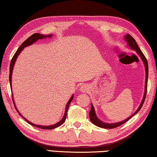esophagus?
I'll list each match as a JSON object with an SVG mask.
<instances>
[{
    "label": "esophagus",
    "mask_w": 157,
    "mask_h": 157,
    "mask_svg": "<svg viewBox=\"0 0 157 157\" xmlns=\"http://www.w3.org/2000/svg\"><path fill=\"white\" fill-rule=\"evenodd\" d=\"M80 89H81V91L82 92H85L88 90V87L86 85H82Z\"/></svg>",
    "instance_id": "34e87169"
}]
</instances>
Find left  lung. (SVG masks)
<instances>
[{
	"label": "left lung",
	"instance_id": "obj_1",
	"mask_svg": "<svg viewBox=\"0 0 157 157\" xmlns=\"http://www.w3.org/2000/svg\"><path fill=\"white\" fill-rule=\"evenodd\" d=\"M125 39L127 41V43H128V45L131 47V49H134V50H136L137 53L139 54V56H140V58L142 59V60L144 62V64H145V71H146V80H145V94H144V97H143V101H142V103L140 104V105L139 106V108H138V110H136V112L135 113H133L132 115H131L130 117H128L126 119V120H124L123 121H121V122H118V123H114V124H107V123H103L101 121L99 120V119L97 118V117L96 115V113H95V110H94V108L93 105H91V110L89 112V117H90V120L92 123L94 124H95L96 126H98V127H101V128H117L118 127V126L122 125L124 123H126V121L128 120H129L131 117L133 115H135L136 113H138V111L140 110L142 107H143V105L144 103V102H145V97H146V94H147V79H148V63H147V59L146 57L144 55L143 52L140 50V49L139 48L138 44H137L135 40V39H134L132 36H131V35L127 34L126 36H125Z\"/></svg>",
	"mask_w": 157,
	"mask_h": 157
}]
</instances>
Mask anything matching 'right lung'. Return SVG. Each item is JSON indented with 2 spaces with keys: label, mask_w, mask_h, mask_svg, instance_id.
Instances as JSON below:
<instances>
[{
  "label": "right lung",
  "mask_w": 157,
  "mask_h": 157,
  "mask_svg": "<svg viewBox=\"0 0 157 157\" xmlns=\"http://www.w3.org/2000/svg\"><path fill=\"white\" fill-rule=\"evenodd\" d=\"M52 35H48V36H44V35H42V34H40V33H34L32 35L29 37V38H27L26 40H25L23 43H22L20 47H19L18 49H17V52H15V54H14L13 57H12V59H11V62H10V75H9V80H10V86L12 87V70H13V67L14 65V63H15L16 61V59L17 58V56L19 54H20V52L22 51V49H23L24 47H26L29 45H31V44H33L35 42H36L38 40V39H42V38H47V37H51ZM73 96H71V98H70V100L68 101V103H67L66 105V111H65V114H64V116L63 119H61V120L59 121V122L56 123L55 124H54V125H51V126H40V125H36V124H32L31 122H30L29 121L27 120V119H25L23 116L21 115V114L19 113V114L23 117L25 120H26L27 122H28L29 124H31V125L35 126V127H37V128H42V129H46V130H49V129H53V128H55L56 127H58V126H61L62 124L64 123V121L66 120V115H67V112H68V107L70 103H71V102L73 101ZM12 101H13V103H14V108H15L16 110L17 111V113H19V111L17 110V109L15 106V104H14V99H13V97H12Z\"/></svg>",
  "instance_id": "obj_1"
}]
</instances>
